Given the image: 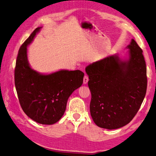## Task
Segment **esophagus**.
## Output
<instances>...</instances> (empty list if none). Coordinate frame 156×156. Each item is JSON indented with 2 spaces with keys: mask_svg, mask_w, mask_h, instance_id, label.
<instances>
[{
  "mask_svg": "<svg viewBox=\"0 0 156 156\" xmlns=\"http://www.w3.org/2000/svg\"><path fill=\"white\" fill-rule=\"evenodd\" d=\"M88 80H89L88 77H87V76H84V77H83V84H86L87 82H88Z\"/></svg>",
  "mask_w": 156,
  "mask_h": 156,
  "instance_id": "34e87169",
  "label": "esophagus"
}]
</instances>
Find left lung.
<instances>
[{"instance_id": "left-lung-1", "label": "left lung", "mask_w": 156, "mask_h": 156, "mask_svg": "<svg viewBox=\"0 0 156 156\" xmlns=\"http://www.w3.org/2000/svg\"><path fill=\"white\" fill-rule=\"evenodd\" d=\"M127 55L107 56L87 66L90 114L97 126L117 129L129 123L146 95V66L142 50L132 39Z\"/></svg>"}]
</instances>
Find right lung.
<instances>
[{
    "label": "right lung",
    "mask_w": 156,
    "mask_h": 156,
    "mask_svg": "<svg viewBox=\"0 0 156 156\" xmlns=\"http://www.w3.org/2000/svg\"><path fill=\"white\" fill-rule=\"evenodd\" d=\"M42 27L35 29L23 43L16 63L15 86L20 103L27 117L42 125H53L65 112L68 99L83 83L79 70H59L49 74L39 73L30 66L27 47Z\"/></svg>",
    "instance_id": "obj_1"
}]
</instances>
